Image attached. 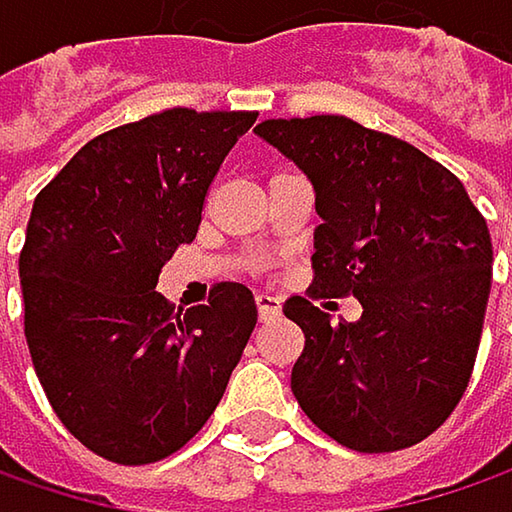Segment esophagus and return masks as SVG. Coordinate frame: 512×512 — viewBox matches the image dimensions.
<instances>
[{"label": "esophagus", "mask_w": 512, "mask_h": 512, "mask_svg": "<svg viewBox=\"0 0 512 512\" xmlns=\"http://www.w3.org/2000/svg\"><path fill=\"white\" fill-rule=\"evenodd\" d=\"M255 302H257V317H260V323H269V320H275V317L281 314V302H278L275 296L257 293Z\"/></svg>", "instance_id": "obj_1"}]
</instances>
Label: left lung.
<instances>
[{
    "mask_svg": "<svg viewBox=\"0 0 512 512\" xmlns=\"http://www.w3.org/2000/svg\"><path fill=\"white\" fill-rule=\"evenodd\" d=\"M255 133L314 186L311 296H356V323L305 296L290 373L302 412L335 442L385 454L424 442L457 409L480 347L492 240L465 186L403 139L344 115L272 118Z\"/></svg>",
    "mask_w": 512,
    "mask_h": 512,
    "instance_id": "1",
    "label": "left lung"
}]
</instances>
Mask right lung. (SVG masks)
Segmentation results:
<instances>
[{
  "label": "right lung",
  "mask_w": 512,
  "mask_h": 512,
  "mask_svg": "<svg viewBox=\"0 0 512 512\" xmlns=\"http://www.w3.org/2000/svg\"><path fill=\"white\" fill-rule=\"evenodd\" d=\"M257 112L165 109L91 139L35 198L20 284L26 344L58 421L97 457L180 451L219 406L257 323L249 287L174 311L156 290Z\"/></svg>",
  "instance_id": "1"
}]
</instances>
